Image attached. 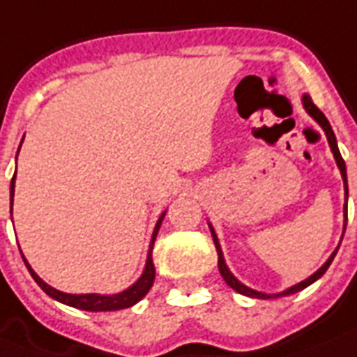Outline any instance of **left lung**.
I'll return each mask as SVG.
<instances>
[{
  "instance_id": "1",
  "label": "left lung",
  "mask_w": 357,
  "mask_h": 357,
  "mask_svg": "<svg viewBox=\"0 0 357 357\" xmlns=\"http://www.w3.org/2000/svg\"><path fill=\"white\" fill-rule=\"evenodd\" d=\"M302 101H304V108H306V110H307V114H310V116H312V118L315 119V121H317V123L321 125V127H323L324 132H326L328 144H330V147H332V153H333V156H335V162H337L339 169H341V175H343L344 193L349 195V186H347V167H344L343 156H341V153H339V149H337L335 134H333L332 127H330V123H328L326 116H324V114L321 112V110H319L317 107H315V102L312 101V98H310V96H304V98H302ZM344 215H347V204H344ZM344 228H347V223H344ZM210 230H212L213 243H215V249H218L219 273H221V276H223V278H225V282H227L228 286L232 287V289H236V291H238V293H241V295L255 296V298H273V296H287V295H293V293H296V291H301V289H304V287H307V286H310V284H313V282H315V280H319V278H321V276H323L324 273H326V269H328V267H330V264H332L333 258H335V255H337V250H339V249L333 250V255L330 256V258H328L326 264H324L323 267H321V269H319L317 273H315V275H312V276H310V278H306V280H304V282H301V284H296V286L289 287V289H286V291H284V293H278V295H265V293H258V291H255V289H250V287L243 286V284H241V282H239L238 278H236V276H234L232 273H230V271H228L227 264H225V259H223V252H221V245H219V241H218V236H215V232H213L212 227H210Z\"/></svg>"
}]
</instances>
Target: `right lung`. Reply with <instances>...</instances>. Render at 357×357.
I'll return each mask as SVG.
<instances>
[{
    "instance_id": "add662e5",
    "label": "right lung",
    "mask_w": 357,
    "mask_h": 357,
    "mask_svg": "<svg viewBox=\"0 0 357 357\" xmlns=\"http://www.w3.org/2000/svg\"><path fill=\"white\" fill-rule=\"evenodd\" d=\"M24 142V139H22ZM20 151V149H18ZM14 178H16V173L13 176V182H10V212H13V197H14ZM165 213H162V218L158 219V223L155 227V232H153V239H151V247H149V256H147V264H145V271L142 278H139L132 287H129L127 291L119 293V295H112V296H102V295H68V293H62L55 287L47 286L42 278H40L33 269H31V265L27 264V259L24 258L25 267L29 269L31 276L34 278V282L38 284L42 289H44L51 298H55V301L62 302V304H68V306H73L77 310H84V312H114V310H123V307H130L134 306L136 302L142 301L147 291L153 286V282H155V264H153V245H155L156 234H158V228L162 225V219H164Z\"/></svg>"
}]
</instances>
